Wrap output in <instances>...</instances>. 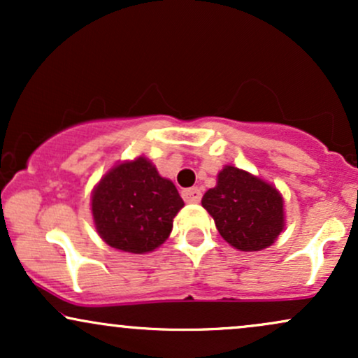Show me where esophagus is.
I'll use <instances>...</instances> for the list:
<instances>
[{
    "label": "esophagus",
    "mask_w": 358,
    "mask_h": 358,
    "mask_svg": "<svg viewBox=\"0 0 358 358\" xmlns=\"http://www.w3.org/2000/svg\"><path fill=\"white\" fill-rule=\"evenodd\" d=\"M182 196L187 203H199L202 200V192L199 188H185Z\"/></svg>",
    "instance_id": "34e87169"
}]
</instances>
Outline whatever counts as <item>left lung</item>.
<instances>
[{
  "label": "left lung",
  "mask_w": 358,
  "mask_h": 358,
  "mask_svg": "<svg viewBox=\"0 0 358 358\" xmlns=\"http://www.w3.org/2000/svg\"><path fill=\"white\" fill-rule=\"evenodd\" d=\"M203 208L225 242L242 252L262 250L285 231V199L273 183L225 165L217 185L205 192Z\"/></svg>",
  "instance_id": "obj_1"
}]
</instances>
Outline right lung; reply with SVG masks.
<instances>
[{
    "label": "right lung",
    "instance_id": "right-lung-1",
    "mask_svg": "<svg viewBox=\"0 0 358 358\" xmlns=\"http://www.w3.org/2000/svg\"><path fill=\"white\" fill-rule=\"evenodd\" d=\"M183 200L145 156L114 165L90 196L94 225L110 248L131 254L158 249L170 237Z\"/></svg>",
    "mask_w": 358,
    "mask_h": 358
}]
</instances>
